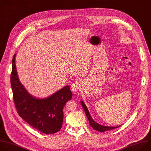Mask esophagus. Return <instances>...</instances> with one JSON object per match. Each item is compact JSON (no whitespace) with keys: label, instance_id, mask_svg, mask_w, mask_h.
<instances>
[{"label":"esophagus","instance_id":"1","mask_svg":"<svg viewBox=\"0 0 151 151\" xmlns=\"http://www.w3.org/2000/svg\"><path fill=\"white\" fill-rule=\"evenodd\" d=\"M81 81H75L73 84L71 85V90L73 92H76L78 91V88L81 87Z\"/></svg>","mask_w":151,"mask_h":151}]
</instances>
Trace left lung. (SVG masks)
<instances>
[{"label":"left lung","instance_id":"8db88e82","mask_svg":"<svg viewBox=\"0 0 151 151\" xmlns=\"http://www.w3.org/2000/svg\"><path fill=\"white\" fill-rule=\"evenodd\" d=\"M80 102H81V106H83V109L84 110V112H85L86 115L87 116V119L88 120V122H89L90 125L92 127L93 129H95V130L98 131V132H105V131H109V130H111L116 129V128L121 126H116V127H108V126H102V125L97 123L96 122H95L94 120L92 119V116H90V115L89 114V112L88 111V109H87V106H86V105L84 104V103L82 101Z\"/></svg>","mask_w":151,"mask_h":151}]
</instances>
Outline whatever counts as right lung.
Listing matches in <instances>:
<instances>
[{
	"label": "right lung",
	"instance_id": "obj_1",
	"mask_svg": "<svg viewBox=\"0 0 151 151\" xmlns=\"http://www.w3.org/2000/svg\"><path fill=\"white\" fill-rule=\"evenodd\" d=\"M15 55L12 59L11 84L18 115L28 124L43 133L49 134L58 132L63 126L64 107L73 96L70 86H65L45 99L32 96L19 81L15 65Z\"/></svg>",
	"mask_w": 151,
	"mask_h": 151
}]
</instances>
